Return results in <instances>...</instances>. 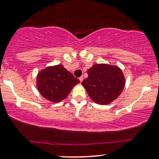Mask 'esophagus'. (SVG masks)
<instances>
[{
	"label": "esophagus",
	"mask_w": 159,
	"mask_h": 159,
	"mask_svg": "<svg viewBox=\"0 0 159 159\" xmlns=\"http://www.w3.org/2000/svg\"><path fill=\"white\" fill-rule=\"evenodd\" d=\"M83 79H84V78H83V76H81V77H80V78H79V80H80V82H82L83 81Z\"/></svg>",
	"instance_id": "esophagus-1"
}]
</instances>
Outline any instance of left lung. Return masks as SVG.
I'll use <instances>...</instances> for the list:
<instances>
[{"mask_svg":"<svg viewBox=\"0 0 159 159\" xmlns=\"http://www.w3.org/2000/svg\"><path fill=\"white\" fill-rule=\"evenodd\" d=\"M88 77L82 82L92 101L106 105L119 97L125 86V77L118 66L95 64L87 71Z\"/></svg>","mask_w":159,"mask_h":159,"instance_id":"8db88e82","label":"left lung"}]
</instances>
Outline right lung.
Wrapping results in <instances>:
<instances>
[{
	"instance_id": "right-lung-1",
	"label": "right lung",
	"mask_w": 159,
	"mask_h": 159,
	"mask_svg": "<svg viewBox=\"0 0 159 159\" xmlns=\"http://www.w3.org/2000/svg\"><path fill=\"white\" fill-rule=\"evenodd\" d=\"M80 82L64 66L57 65L49 66L38 72L36 87L44 98L58 103L67 98L72 88Z\"/></svg>"
}]
</instances>
